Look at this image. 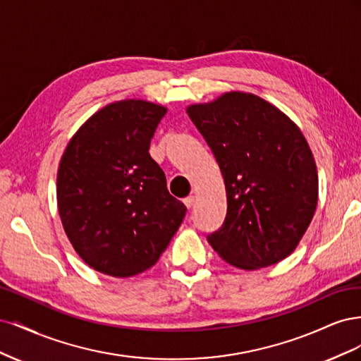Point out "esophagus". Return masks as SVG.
I'll use <instances>...</instances> for the list:
<instances>
[{
    "label": "esophagus",
    "instance_id": "1",
    "mask_svg": "<svg viewBox=\"0 0 361 361\" xmlns=\"http://www.w3.org/2000/svg\"><path fill=\"white\" fill-rule=\"evenodd\" d=\"M194 202H195V195H188L187 199H183V203L187 207H191L194 204Z\"/></svg>",
    "mask_w": 361,
    "mask_h": 361
}]
</instances>
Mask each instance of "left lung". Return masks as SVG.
Segmentation results:
<instances>
[{"instance_id":"1","label":"left lung","mask_w":361,"mask_h":361,"mask_svg":"<svg viewBox=\"0 0 361 361\" xmlns=\"http://www.w3.org/2000/svg\"><path fill=\"white\" fill-rule=\"evenodd\" d=\"M187 113L212 149L227 215L207 241L228 265L255 271L298 247L318 206V170L293 120L264 97L227 92Z\"/></svg>"}]
</instances>
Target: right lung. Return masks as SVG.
I'll return each instance as SVG.
<instances>
[{"label": "right lung", "instance_id": "obj_1", "mask_svg": "<svg viewBox=\"0 0 361 361\" xmlns=\"http://www.w3.org/2000/svg\"><path fill=\"white\" fill-rule=\"evenodd\" d=\"M166 113L167 106L145 99L108 104L61 155L57 207L64 233L102 274L126 279L154 267L187 212L149 155Z\"/></svg>", "mask_w": 361, "mask_h": 361}]
</instances>
